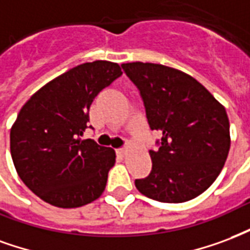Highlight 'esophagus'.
I'll list each match as a JSON object with an SVG mask.
<instances>
[{"label":"esophagus","mask_w":250,"mask_h":250,"mask_svg":"<svg viewBox=\"0 0 250 250\" xmlns=\"http://www.w3.org/2000/svg\"><path fill=\"white\" fill-rule=\"evenodd\" d=\"M117 154H120L121 157H124V156L126 154V149H125V147H120V149H117Z\"/></svg>","instance_id":"obj_1"}]
</instances>
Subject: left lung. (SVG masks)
<instances>
[{
    "label": "left lung",
    "mask_w": 250,
    "mask_h": 250,
    "mask_svg": "<svg viewBox=\"0 0 250 250\" xmlns=\"http://www.w3.org/2000/svg\"><path fill=\"white\" fill-rule=\"evenodd\" d=\"M140 92L152 130V172L134 184L160 202H185L210 187L227 161L230 136L227 112L201 83L173 67L150 62L121 65Z\"/></svg>",
    "instance_id": "1"
}]
</instances>
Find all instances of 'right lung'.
Instances as JSON below:
<instances>
[{"instance_id": "obj_1", "label": "right lung", "mask_w": 250, "mask_h": 250, "mask_svg": "<svg viewBox=\"0 0 250 250\" xmlns=\"http://www.w3.org/2000/svg\"><path fill=\"white\" fill-rule=\"evenodd\" d=\"M121 74L109 61L81 63L41 87L18 113L10 130L13 163L23 184L45 202L78 208L105 190L116 153L80 137L89 126L93 100Z\"/></svg>"}]
</instances>
